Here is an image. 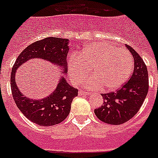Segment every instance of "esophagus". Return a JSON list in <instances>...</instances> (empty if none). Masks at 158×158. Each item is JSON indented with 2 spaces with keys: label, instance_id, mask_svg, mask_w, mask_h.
Segmentation results:
<instances>
[{
  "label": "esophagus",
  "instance_id": "34e87169",
  "mask_svg": "<svg viewBox=\"0 0 158 158\" xmlns=\"http://www.w3.org/2000/svg\"><path fill=\"white\" fill-rule=\"evenodd\" d=\"M79 95H90V94H91V92H90V91H83V90H80V91H79Z\"/></svg>",
  "mask_w": 158,
  "mask_h": 158
}]
</instances>
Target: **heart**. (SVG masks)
Here are the masks:
<instances>
[{"label":"heart","instance_id":"heart-1","mask_svg":"<svg viewBox=\"0 0 158 158\" xmlns=\"http://www.w3.org/2000/svg\"><path fill=\"white\" fill-rule=\"evenodd\" d=\"M133 67L131 54L124 47H116L107 42H94L79 53L71 54L68 62L71 79L78 83L87 75L91 68L92 76L83 80V85L92 89H117L123 85Z\"/></svg>","mask_w":158,"mask_h":158}]
</instances>
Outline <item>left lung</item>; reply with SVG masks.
I'll return each instance as SVG.
<instances>
[{"label": "left lung", "mask_w": 158, "mask_h": 158, "mask_svg": "<svg viewBox=\"0 0 158 158\" xmlns=\"http://www.w3.org/2000/svg\"><path fill=\"white\" fill-rule=\"evenodd\" d=\"M134 59V69L124 85L108 93L101 94L104 103L95 109V116L107 124H124L137 113L149 91L148 70L142 58L134 49L126 45Z\"/></svg>", "instance_id": "8db88e82"}]
</instances>
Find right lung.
I'll use <instances>...</instances> for the list:
<instances>
[{"instance_id":"obj_1","label":"right lung","mask_w":158,"mask_h":158,"mask_svg":"<svg viewBox=\"0 0 158 158\" xmlns=\"http://www.w3.org/2000/svg\"><path fill=\"white\" fill-rule=\"evenodd\" d=\"M68 50L67 39L46 38L29 45L18 55L12 68L10 84L16 105L27 119L40 126H53L63 121L70 113L73 99L78 95V89L69 85L63 76L56 89L47 97L42 99H30L22 95L17 87L16 71L21 65L36 58L50 61L61 67L65 75Z\"/></svg>"}]
</instances>
